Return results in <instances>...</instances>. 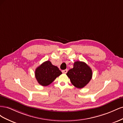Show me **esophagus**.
I'll list each match as a JSON object with an SVG mask.
<instances>
[{
    "label": "esophagus",
    "mask_w": 123,
    "mask_h": 123,
    "mask_svg": "<svg viewBox=\"0 0 123 123\" xmlns=\"http://www.w3.org/2000/svg\"><path fill=\"white\" fill-rule=\"evenodd\" d=\"M67 72H68V70H67V69H65V70H62V72L63 73H65V74L67 73Z\"/></svg>",
    "instance_id": "obj_1"
}]
</instances>
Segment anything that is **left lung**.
<instances>
[{"label": "left lung", "instance_id": "obj_1", "mask_svg": "<svg viewBox=\"0 0 123 123\" xmlns=\"http://www.w3.org/2000/svg\"><path fill=\"white\" fill-rule=\"evenodd\" d=\"M66 74L74 86L83 88L91 80L92 71L85 62L76 61L74 63L73 68L69 70Z\"/></svg>", "mask_w": 123, "mask_h": 123}]
</instances>
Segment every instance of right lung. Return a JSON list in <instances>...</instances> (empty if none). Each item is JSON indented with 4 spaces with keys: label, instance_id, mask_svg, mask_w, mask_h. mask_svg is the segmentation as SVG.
I'll use <instances>...</instances> for the list:
<instances>
[{
    "label": "right lung",
    "instance_id": "right-lung-1",
    "mask_svg": "<svg viewBox=\"0 0 123 123\" xmlns=\"http://www.w3.org/2000/svg\"><path fill=\"white\" fill-rule=\"evenodd\" d=\"M62 72L58 68L47 61L38 66L35 70V75L38 83L43 86L51 84Z\"/></svg>",
    "mask_w": 123,
    "mask_h": 123
}]
</instances>
